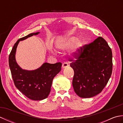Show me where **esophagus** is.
<instances>
[{
    "label": "esophagus",
    "instance_id": "esophagus-1",
    "mask_svg": "<svg viewBox=\"0 0 123 123\" xmlns=\"http://www.w3.org/2000/svg\"><path fill=\"white\" fill-rule=\"evenodd\" d=\"M69 66V64L68 63V62H63V63H62V68L64 69L68 67Z\"/></svg>",
    "mask_w": 123,
    "mask_h": 123
}]
</instances>
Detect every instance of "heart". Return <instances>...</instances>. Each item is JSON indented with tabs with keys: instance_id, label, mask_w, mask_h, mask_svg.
Listing matches in <instances>:
<instances>
[{
	"instance_id": "b5f03b06",
	"label": "heart",
	"mask_w": 123,
	"mask_h": 123,
	"mask_svg": "<svg viewBox=\"0 0 123 123\" xmlns=\"http://www.w3.org/2000/svg\"><path fill=\"white\" fill-rule=\"evenodd\" d=\"M71 45V53L73 56H75L79 54L82 48L83 42L81 39H77L75 36H69L65 39L63 42L60 44L59 48L61 49H65Z\"/></svg>"
}]
</instances>
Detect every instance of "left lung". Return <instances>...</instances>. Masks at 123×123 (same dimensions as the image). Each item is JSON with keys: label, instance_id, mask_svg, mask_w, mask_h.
Masks as SVG:
<instances>
[{"label": "left lung", "instance_id": "left-lung-1", "mask_svg": "<svg viewBox=\"0 0 123 123\" xmlns=\"http://www.w3.org/2000/svg\"><path fill=\"white\" fill-rule=\"evenodd\" d=\"M112 57L108 43L98 37L82 47L74 61L70 60L74 70L73 87L78 96L91 98L101 92L111 77Z\"/></svg>", "mask_w": 123, "mask_h": 123}]
</instances>
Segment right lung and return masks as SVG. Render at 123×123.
Here are the masks:
<instances>
[{"instance_id": "right-lung-1", "label": "right lung", "mask_w": 123, "mask_h": 123, "mask_svg": "<svg viewBox=\"0 0 123 123\" xmlns=\"http://www.w3.org/2000/svg\"><path fill=\"white\" fill-rule=\"evenodd\" d=\"M40 32L31 33L19 38L14 44L9 56V66L14 84L18 90L27 97L33 100H41L48 97L54 77L61 70L62 63L50 64L45 62L34 70H24L16 61L15 54L18 43Z\"/></svg>"}]
</instances>
